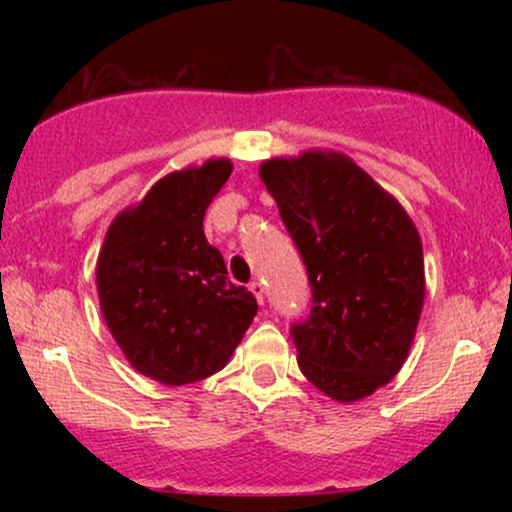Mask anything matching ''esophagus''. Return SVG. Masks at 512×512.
I'll return each instance as SVG.
<instances>
[{"mask_svg":"<svg viewBox=\"0 0 512 512\" xmlns=\"http://www.w3.org/2000/svg\"><path fill=\"white\" fill-rule=\"evenodd\" d=\"M250 291L255 293V298H257V303H264V286H262V281L260 279H255V281H250Z\"/></svg>","mask_w":512,"mask_h":512,"instance_id":"1","label":"esophagus"}]
</instances>
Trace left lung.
<instances>
[{"mask_svg": "<svg viewBox=\"0 0 512 512\" xmlns=\"http://www.w3.org/2000/svg\"><path fill=\"white\" fill-rule=\"evenodd\" d=\"M260 178L276 199L310 284L293 322L298 366L317 390L356 402L390 383L424 308V248L407 211L342 154L272 158Z\"/></svg>", "mask_w": 512, "mask_h": 512, "instance_id": "left-lung-1", "label": "left lung"}]
</instances>
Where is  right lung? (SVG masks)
<instances>
[{"label":"right lung","mask_w":512,"mask_h":512,"mask_svg":"<svg viewBox=\"0 0 512 512\" xmlns=\"http://www.w3.org/2000/svg\"><path fill=\"white\" fill-rule=\"evenodd\" d=\"M231 170L219 158L158 180L113 221L98 257V296L115 342L163 385L221 370L257 315L255 296L228 281L202 228Z\"/></svg>","instance_id":"1"}]
</instances>
